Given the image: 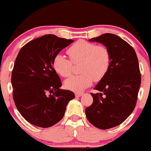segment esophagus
<instances>
[{
    "instance_id": "1",
    "label": "esophagus",
    "mask_w": 151,
    "mask_h": 151,
    "mask_svg": "<svg viewBox=\"0 0 151 151\" xmlns=\"http://www.w3.org/2000/svg\"><path fill=\"white\" fill-rule=\"evenodd\" d=\"M75 94H76V97H81V96L83 95V94L82 92H76Z\"/></svg>"
}]
</instances>
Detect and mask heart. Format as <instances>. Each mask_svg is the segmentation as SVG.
Here are the masks:
<instances>
[{"label": "heart", "instance_id": "1", "mask_svg": "<svg viewBox=\"0 0 151 151\" xmlns=\"http://www.w3.org/2000/svg\"><path fill=\"white\" fill-rule=\"evenodd\" d=\"M70 59L58 54L53 60L54 70L63 77H68L73 71V63L78 64L81 74L69 78L65 86L73 91H82L92 83L101 80L108 73L111 63L109 50L105 46H96L83 40L76 42L68 50Z\"/></svg>", "mask_w": 151, "mask_h": 151}]
</instances>
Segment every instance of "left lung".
<instances>
[{"instance_id":"left-lung-1","label":"left lung","mask_w":151,"mask_h":151,"mask_svg":"<svg viewBox=\"0 0 151 151\" xmlns=\"http://www.w3.org/2000/svg\"><path fill=\"white\" fill-rule=\"evenodd\" d=\"M90 42L102 43L109 50V70L94 87L93 103L85 110L88 121L100 129L119 126L134 109L141 83L139 63L134 49L122 38L105 33Z\"/></svg>"}]
</instances>
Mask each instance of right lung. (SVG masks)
Instances as JSON below:
<instances>
[{"mask_svg": "<svg viewBox=\"0 0 151 151\" xmlns=\"http://www.w3.org/2000/svg\"><path fill=\"white\" fill-rule=\"evenodd\" d=\"M74 41L49 34L26 43L19 52L12 73L15 105L26 121L47 128L63 118L75 94L61 89L53 68L54 57Z\"/></svg>", "mask_w": 151, "mask_h": 151, "instance_id": "add662e5", "label": "right lung"}]
</instances>
